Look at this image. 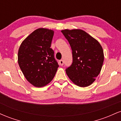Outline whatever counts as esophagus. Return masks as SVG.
<instances>
[{"instance_id": "1", "label": "esophagus", "mask_w": 121, "mask_h": 121, "mask_svg": "<svg viewBox=\"0 0 121 121\" xmlns=\"http://www.w3.org/2000/svg\"><path fill=\"white\" fill-rule=\"evenodd\" d=\"M59 64H60V65H61V66H62V65H63V64H64L63 60H60Z\"/></svg>"}]
</instances>
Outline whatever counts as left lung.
Here are the masks:
<instances>
[{"mask_svg": "<svg viewBox=\"0 0 121 121\" xmlns=\"http://www.w3.org/2000/svg\"><path fill=\"white\" fill-rule=\"evenodd\" d=\"M71 47L73 62L66 69L71 81L80 87L91 85L100 73L104 54L100 43L80 29L61 30Z\"/></svg>", "mask_w": 121, "mask_h": 121, "instance_id": "8db88e82", "label": "left lung"}]
</instances>
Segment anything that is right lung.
Masks as SVG:
<instances>
[{
	"label": "right lung",
	"mask_w": 121,
	"mask_h": 121,
	"mask_svg": "<svg viewBox=\"0 0 121 121\" xmlns=\"http://www.w3.org/2000/svg\"><path fill=\"white\" fill-rule=\"evenodd\" d=\"M53 35V30L40 28L29 35L19 48L20 68L26 80L35 87L51 82L59 67L50 48Z\"/></svg>",
	"instance_id": "right-lung-1"
}]
</instances>
